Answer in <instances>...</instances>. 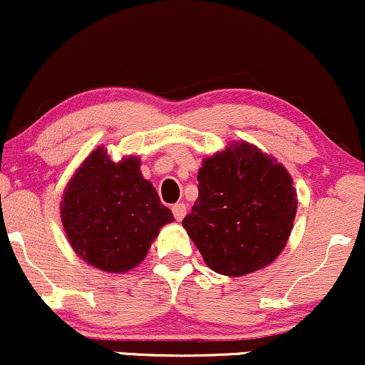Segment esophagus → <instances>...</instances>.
Here are the masks:
<instances>
[{
  "label": "esophagus",
  "instance_id": "esophagus-1",
  "mask_svg": "<svg viewBox=\"0 0 365 365\" xmlns=\"http://www.w3.org/2000/svg\"><path fill=\"white\" fill-rule=\"evenodd\" d=\"M172 214L178 220H182L184 215H186V205L184 203H175L172 205Z\"/></svg>",
  "mask_w": 365,
  "mask_h": 365
}]
</instances>
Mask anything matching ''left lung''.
<instances>
[{"label": "left lung", "mask_w": 365, "mask_h": 365, "mask_svg": "<svg viewBox=\"0 0 365 365\" xmlns=\"http://www.w3.org/2000/svg\"><path fill=\"white\" fill-rule=\"evenodd\" d=\"M297 205L289 172L241 141L205 158L198 200L182 226L212 271L237 277L276 260L292 235Z\"/></svg>", "instance_id": "obj_1"}]
</instances>
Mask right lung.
<instances>
[{
	"instance_id": "add662e5",
	"label": "right lung",
	"mask_w": 365,
	"mask_h": 365,
	"mask_svg": "<svg viewBox=\"0 0 365 365\" xmlns=\"http://www.w3.org/2000/svg\"><path fill=\"white\" fill-rule=\"evenodd\" d=\"M60 215L73 252L105 272L141 264L162 226L174 220L139 158L113 162L103 146L76 170L63 191Z\"/></svg>"
}]
</instances>
